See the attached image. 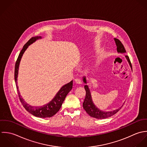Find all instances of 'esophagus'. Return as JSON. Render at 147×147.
Masks as SVG:
<instances>
[{
	"instance_id": "34e87169",
	"label": "esophagus",
	"mask_w": 147,
	"mask_h": 147,
	"mask_svg": "<svg viewBox=\"0 0 147 147\" xmlns=\"http://www.w3.org/2000/svg\"><path fill=\"white\" fill-rule=\"evenodd\" d=\"M74 82L76 84H78V85H81V81L79 79H76L74 80Z\"/></svg>"
}]
</instances>
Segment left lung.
I'll return each mask as SVG.
<instances>
[{
	"label": "left lung",
	"mask_w": 147,
	"mask_h": 147,
	"mask_svg": "<svg viewBox=\"0 0 147 147\" xmlns=\"http://www.w3.org/2000/svg\"><path fill=\"white\" fill-rule=\"evenodd\" d=\"M114 41H115L116 45H117V53H120V54L125 53L126 51H125V48H124L123 45L122 44V43L118 39L115 38H114ZM125 57L127 60V61L129 65V66L131 67V69L132 71L131 63L130 62V60H129L128 56H125ZM82 81L85 84V85L84 86V88L86 90V96H85L84 102L83 103V107H84V110L86 111V112L90 117H95L96 119H106V118L110 117L114 115V114H115L120 110V109H121V108L123 106V105H122L121 106H120L117 109L113 110V111H102V110L99 109L95 105V104L94 103V102L92 101L90 90L88 88V85H87L88 82H87L86 76H84L82 77Z\"/></svg>",
	"instance_id": "left-lung-1"
}]
</instances>
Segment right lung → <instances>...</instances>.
<instances>
[{
    "label": "right lung",
    "mask_w": 147,
    "mask_h": 147,
    "mask_svg": "<svg viewBox=\"0 0 147 147\" xmlns=\"http://www.w3.org/2000/svg\"><path fill=\"white\" fill-rule=\"evenodd\" d=\"M42 37L41 36H35L32 37L30 40L24 45L22 50L21 51L19 57L17 59L15 67V81L16 85V88L19 94V99L22 102L23 107L25 109L29 112L32 115L37 117H51L55 115L61 107V106L67 94L71 91L73 88V81L70 82L64 85L59 90L55 97L47 104L41 106H33L30 104L26 102L24 99L22 98L19 90V87L18 86V77L19 65L20 63L21 59L25 51L27 49L30 45L32 44L33 42L36 41L37 40L41 39Z\"/></svg>",
    "instance_id": "obj_1"
}]
</instances>
